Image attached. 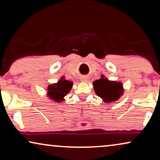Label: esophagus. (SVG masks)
<instances>
[{
    "label": "esophagus",
    "mask_w": 160,
    "mask_h": 160,
    "mask_svg": "<svg viewBox=\"0 0 160 160\" xmlns=\"http://www.w3.org/2000/svg\"><path fill=\"white\" fill-rule=\"evenodd\" d=\"M80 80H81V81H82V82H86L87 78L85 77V76H83V77H82V78H80Z\"/></svg>",
    "instance_id": "obj_1"
}]
</instances>
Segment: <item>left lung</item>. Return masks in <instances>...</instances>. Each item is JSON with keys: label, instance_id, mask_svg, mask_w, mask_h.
<instances>
[{"label": "left lung", "instance_id": "8db88e82", "mask_svg": "<svg viewBox=\"0 0 160 160\" xmlns=\"http://www.w3.org/2000/svg\"><path fill=\"white\" fill-rule=\"evenodd\" d=\"M93 88L98 96L103 99L106 103L115 101L123 95L122 83L116 81H110L101 75V78L93 82Z\"/></svg>", "mask_w": 160, "mask_h": 160}]
</instances>
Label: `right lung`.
I'll list each match as a JSON object with an SVG mask.
<instances>
[{
	"instance_id": "right-lung-1",
	"label": "right lung",
	"mask_w": 160,
	"mask_h": 160,
	"mask_svg": "<svg viewBox=\"0 0 160 160\" xmlns=\"http://www.w3.org/2000/svg\"><path fill=\"white\" fill-rule=\"evenodd\" d=\"M72 84V82L65 80V78L62 77L57 83L49 85L47 88V95L53 101L60 102L63 101L64 97L70 91Z\"/></svg>"
}]
</instances>
